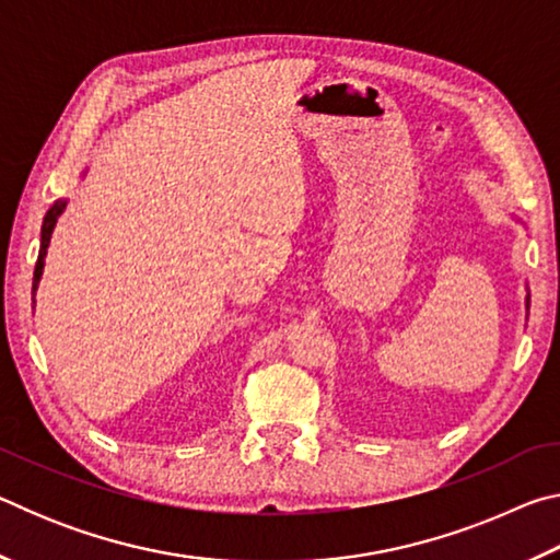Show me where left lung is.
<instances>
[{"label":"left lung","instance_id":"obj_1","mask_svg":"<svg viewBox=\"0 0 560 560\" xmlns=\"http://www.w3.org/2000/svg\"><path fill=\"white\" fill-rule=\"evenodd\" d=\"M526 303H528V301H526Z\"/></svg>","mask_w":560,"mask_h":560}]
</instances>
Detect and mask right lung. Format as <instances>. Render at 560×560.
Returning <instances> with one entry per match:
<instances>
[{"label":"right lung","mask_w":560,"mask_h":560,"mask_svg":"<svg viewBox=\"0 0 560 560\" xmlns=\"http://www.w3.org/2000/svg\"><path fill=\"white\" fill-rule=\"evenodd\" d=\"M63 207H66V202H61V200L54 202V205L49 207V212H46V217H44V226H42V249H39V259H36V267H34V289H36V283H39V279H42L46 246H49L54 224H56V220H59V214L63 212Z\"/></svg>","instance_id":"1"}]
</instances>
